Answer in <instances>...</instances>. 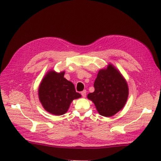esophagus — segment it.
Returning <instances> with one entry per match:
<instances>
[{
	"label": "esophagus",
	"instance_id": "esophagus-1",
	"mask_svg": "<svg viewBox=\"0 0 161 161\" xmlns=\"http://www.w3.org/2000/svg\"><path fill=\"white\" fill-rule=\"evenodd\" d=\"M81 94L83 97H86V91H83L81 92Z\"/></svg>",
	"mask_w": 161,
	"mask_h": 161
}]
</instances>
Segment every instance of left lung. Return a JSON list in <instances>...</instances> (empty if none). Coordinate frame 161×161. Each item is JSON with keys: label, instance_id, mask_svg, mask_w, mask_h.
<instances>
[{"label": "left lung", "instance_id": "1", "mask_svg": "<svg viewBox=\"0 0 161 161\" xmlns=\"http://www.w3.org/2000/svg\"><path fill=\"white\" fill-rule=\"evenodd\" d=\"M94 87L95 91L87 97L101 115L112 117L124 107L129 92L128 84L113 65L110 64L107 69L99 70Z\"/></svg>", "mask_w": 161, "mask_h": 161}]
</instances>
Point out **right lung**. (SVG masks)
<instances>
[{"label":"right lung","instance_id":"right-lung-1","mask_svg":"<svg viewBox=\"0 0 161 161\" xmlns=\"http://www.w3.org/2000/svg\"><path fill=\"white\" fill-rule=\"evenodd\" d=\"M64 71H48L38 88L40 102L47 112L55 115L65 114L73 99L81 97L74 84L64 77Z\"/></svg>","mask_w":161,"mask_h":161}]
</instances>
